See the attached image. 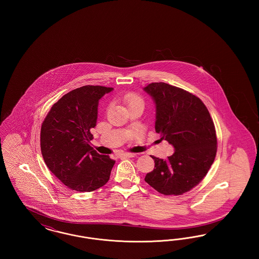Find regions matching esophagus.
Segmentation results:
<instances>
[{
    "label": "esophagus",
    "instance_id": "esophagus-1",
    "mask_svg": "<svg viewBox=\"0 0 259 259\" xmlns=\"http://www.w3.org/2000/svg\"><path fill=\"white\" fill-rule=\"evenodd\" d=\"M120 156H121V157H135L136 154L135 153H129V152H125V153L120 154Z\"/></svg>",
    "mask_w": 259,
    "mask_h": 259
}]
</instances>
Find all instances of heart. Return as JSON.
I'll return each mask as SVG.
<instances>
[{
  "instance_id": "heart-1",
  "label": "heart",
  "mask_w": 259,
  "mask_h": 259,
  "mask_svg": "<svg viewBox=\"0 0 259 259\" xmlns=\"http://www.w3.org/2000/svg\"><path fill=\"white\" fill-rule=\"evenodd\" d=\"M124 103L129 107H133V106H143L144 107V100L142 97H140L139 95H137L135 93H128L124 96Z\"/></svg>"
}]
</instances>
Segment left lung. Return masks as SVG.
Wrapping results in <instances>:
<instances>
[{"label":"left lung","mask_w":259,"mask_h":259,"mask_svg":"<svg viewBox=\"0 0 259 259\" xmlns=\"http://www.w3.org/2000/svg\"><path fill=\"white\" fill-rule=\"evenodd\" d=\"M144 90L156 107L155 131L175 148L166 160L154 159L145 181L164 195H182L204 179L213 163L218 140L213 121L195 95L165 82H152Z\"/></svg>","instance_id":"obj_1"}]
</instances>
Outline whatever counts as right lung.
Listing matches in <instances>:
<instances>
[{
  "label": "right lung",
  "instance_id": "right-lung-1",
  "mask_svg": "<svg viewBox=\"0 0 259 259\" xmlns=\"http://www.w3.org/2000/svg\"><path fill=\"white\" fill-rule=\"evenodd\" d=\"M111 87L85 85L65 94L46 116L40 150L51 172L69 188L90 192L106 185L115 161L90 147L99 100Z\"/></svg>",
  "mask_w": 259,
  "mask_h": 259
}]
</instances>
